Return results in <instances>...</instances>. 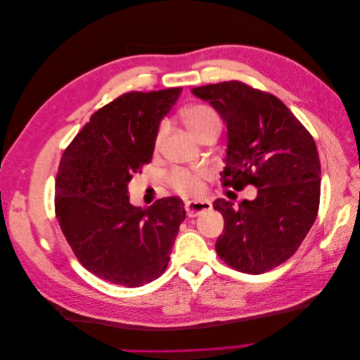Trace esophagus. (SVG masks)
I'll use <instances>...</instances> for the list:
<instances>
[{"instance_id": "34e87169", "label": "esophagus", "mask_w": 360, "mask_h": 360, "mask_svg": "<svg viewBox=\"0 0 360 360\" xmlns=\"http://www.w3.org/2000/svg\"><path fill=\"white\" fill-rule=\"evenodd\" d=\"M184 209L189 217H195L204 212L212 210V202L210 201H186L184 202Z\"/></svg>"}]
</instances>
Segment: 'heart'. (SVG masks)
Instances as JSON below:
<instances>
[{
  "label": "heart",
  "mask_w": 360,
  "mask_h": 360,
  "mask_svg": "<svg viewBox=\"0 0 360 360\" xmlns=\"http://www.w3.org/2000/svg\"><path fill=\"white\" fill-rule=\"evenodd\" d=\"M183 122L186 123L191 132L195 136H200L207 127L210 126H221V118L217 115V112L213 110V108L207 106V105H191L188 108H184L181 111ZM165 124H160L156 138H155V147L158 148L160 146V141L163 138V134H165ZM209 176V172L205 169H172L168 176V184L172 188V191H176L180 195H184V197H193V195H198L202 191V180Z\"/></svg>",
  "instance_id": "1"
}]
</instances>
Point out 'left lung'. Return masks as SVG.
<instances>
[{
    "label": "left lung",
    "instance_id": "left-lung-1",
    "mask_svg": "<svg viewBox=\"0 0 360 360\" xmlns=\"http://www.w3.org/2000/svg\"><path fill=\"white\" fill-rule=\"evenodd\" d=\"M228 129L222 186L257 188L254 201L213 202L224 216L216 252L234 270L259 275L302 245L320 207V158L312 135L276 96L240 81L197 86Z\"/></svg>",
    "mask_w": 360,
    "mask_h": 360
}]
</instances>
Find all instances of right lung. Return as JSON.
Instances as JSON below:
<instances>
[{"label": "right lung", "mask_w": 360, "mask_h": 360, "mask_svg": "<svg viewBox=\"0 0 360 360\" xmlns=\"http://www.w3.org/2000/svg\"><path fill=\"white\" fill-rule=\"evenodd\" d=\"M181 86L130 91L97 110L64 150L56 179V216L75 257L115 285L141 287L165 271L183 201L147 209L129 202L127 183L151 162L162 118Z\"/></svg>", "instance_id": "obj_1"}]
</instances>
